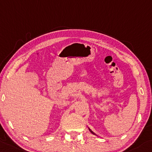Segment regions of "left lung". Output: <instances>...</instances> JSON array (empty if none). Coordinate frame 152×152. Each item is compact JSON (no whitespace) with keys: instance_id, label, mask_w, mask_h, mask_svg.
Instances as JSON below:
<instances>
[{"instance_id":"8db88e82","label":"left lung","mask_w":152,"mask_h":152,"mask_svg":"<svg viewBox=\"0 0 152 152\" xmlns=\"http://www.w3.org/2000/svg\"><path fill=\"white\" fill-rule=\"evenodd\" d=\"M90 132H92V133H93V132H92V131H91V130H90ZM93 134H94V133H93Z\"/></svg>"}]
</instances>
